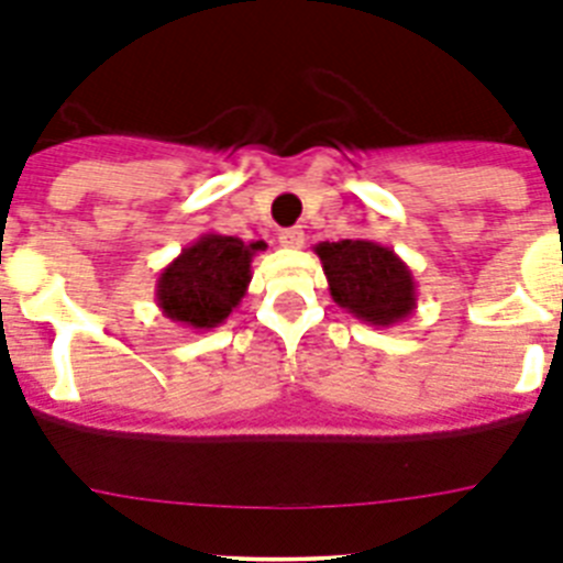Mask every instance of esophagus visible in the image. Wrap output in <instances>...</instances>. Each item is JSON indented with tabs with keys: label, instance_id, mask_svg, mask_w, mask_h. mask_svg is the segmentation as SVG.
Returning <instances> with one entry per match:
<instances>
[{
	"label": "esophagus",
	"instance_id": "34e87169",
	"mask_svg": "<svg viewBox=\"0 0 563 563\" xmlns=\"http://www.w3.org/2000/svg\"><path fill=\"white\" fill-rule=\"evenodd\" d=\"M278 242L290 251H298V247H305V231L301 228H285V231L278 233Z\"/></svg>",
	"mask_w": 563,
	"mask_h": 563
}]
</instances>
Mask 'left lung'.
Here are the masks:
<instances>
[{"label": "left lung", "instance_id": "1", "mask_svg": "<svg viewBox=\"0 0 563 563\" xmlns=\"http://www.w3.org/2000/svg\"><path fill=\"white\" fill-rule=\"evenodd\" d=\"M330 296L369 327H395L417 310V282L391 247L372 239L318 242Z\"/></svg>", "mask_w": 563, "mask_h": 563}]
</instances>
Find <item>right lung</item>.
Returning a JSON list of instances; mask_svg holds the SVG:
<instances>
[{
    "mask_svg": "<svg viewBox=\"0 0 563 563\" xmlns=\"http://www.w3.org/2000/svg\"><path fill=\"white\" fill-rule=\"evenodd\" d=\"M265 247V242L202 233L161 271L154 287L157 307L168 321L191 330L225 324L251 285L253 256Z\"/></svg>",
    "mask_w": 563,
    "mask_h": 563,
    "instance_id": "right-lung-1",
    "label": "right lung"
}]
</instances>
